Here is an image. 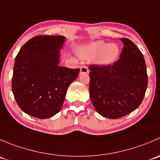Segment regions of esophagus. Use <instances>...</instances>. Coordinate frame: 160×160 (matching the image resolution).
<instances>
[{
    "label": "esophagus",
    "mask_w": 160,
    "mask_h": 160,
    "mask_svg": "<svg viewBox=\"0 0 160 160\" xmlns=\"http://www.w3.org/2000/svg\"><path fill=\"white\" fill-rule=\"evenodd\" d=\"M89 72V69H88V68L87 67V66H83L80 67V73H88V72Z\"/></svg>",
    "instance_id": "obj_1"
}]
</instances>
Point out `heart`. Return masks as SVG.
Here are the masks:
<instances>
[{
    "label": "heart",
    "instance_id": "heart-1",
    "mask_svg": "<svg viewBox=\"0 0 160 160\" xmlns=\"http://www.w3.org/2000/svg\"><path fill=\"white\" fill-rule=\"evenodd\" d=\"M100 53L98 58V63L100 65L111 64L119 55V48L114 44H107L102 41H97L80 52L82 58L85 59L93 58Z\"/></svg>",
    "mask_w": 160,
    "mask_h": 160
}]
</instances>
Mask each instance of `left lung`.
<instances>
[{
    "mask_svg": "<svg viewBox=\"0 0 160 160\" xmlns=\"http://www.w3.org/2000/svg\"><path fill=\"white\" fill-rule=\"evenodd\" d=\"M119 58L106 66L90 65L89 91L96 111L105 117L118 119L135 110L142 102L148 86L143 55L128 38Z\"/></svg>",
    "mask_w": 160,
    "mask_h": 160,
    "instance_id": "obj_1",
    "label": "left lung"
}]
</instances>
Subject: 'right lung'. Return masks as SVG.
Masks as SVG:
<instances>
[{"mask_svg":"<svg viewBox=\"0 0 160 160\" xmlns=\"http://www.w3.org/2000/svg\"><path fill=\"white\" fill-rule=\"evenodd\" d=\"M63 36H37L15 57L12 89L19 108L26 114L47 119L58 113L70 83L80 69L58 66Z\"/></svg>","mask_w":160,"mask_h":160,"instance_id":"obj_1","label":"right lung"}]
</instances>
